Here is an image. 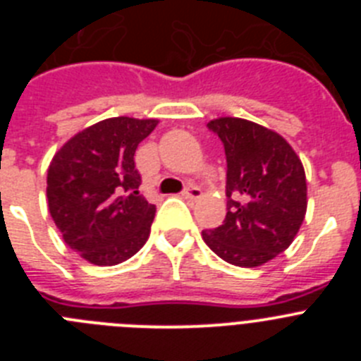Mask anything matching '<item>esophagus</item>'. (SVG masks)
Wrapping results in <instances>:
<instances>
[{
	"mask_svg": "<svg viewBox=\"0 0 361 361\" xmlns=\"http://www.w3.org/2000/svg\"><path fill=\"white\" fill-rule=\"evenodd\" d=\"M183 197H184V199H188V200H197V199H200V197H202V190H200V188H197V186H188L186 190L183 191Z\"/></svg>",
	"mask_w": 361,
	"mask_h": 361,
	"instance_id": "obj_1",
	"label": "esophagus"
}]
</instances>
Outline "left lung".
Wrapping results in <instances>:
<instances>
[{"instance_id": "1", "label": "left lung", "mask_w": 361, "mask_h": 361, "mask_svg": "<svg viewBox=\"0 0 361 361\" xmlns=\"http://www.w3.org/2000/svg\"><path fill=\"white\" fill-rule=\"evenodd\" d=\"M208 128L224 145L228 213L202 238L228 264L262 266L288 250L304 222V166L282 135L257 123L219 117Z\"/></svg>"}]
</instances>
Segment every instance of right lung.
<instances>
[{"mask_svg": "<svg viewBox=\"0 0 361 361\" xmlns=\"http://www.w3.org/2000/svg\"><path fill=\"white\" fill-rule=\"evenodd\" d=\"M157 119L111 117L75 133L47 173L49 212L63 240L95 266H116L149 237L155 206L139 193L135 149Z\"/></svg>", "mask_w": 361, "mask_h": 361, "instance_id": "add662e5", "label": "right lung"}]
</instances>
